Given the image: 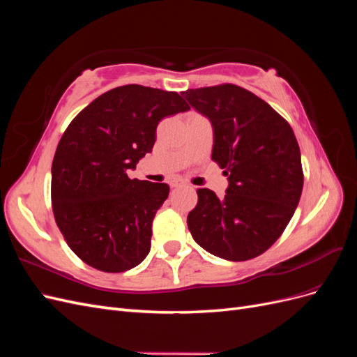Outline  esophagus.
<instances>
[{
	"label": "esophagus",
	"mask_w": 357,
	"mask_h": 357,
	"mask_svg": "<svg viewBox=\"0 0 357 357\" xmlns=\"http://www.w3.org/2000/svg\"><path fill=\"white\" fill-rule=\"evenodd\" d=\"M169 186L171 188H181V186H185V181H181L178 178H174V180L169 181Z\"/></svg>",
	"instance_id": "1"
}]
</instances>
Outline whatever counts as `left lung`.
<instances>
[{
  "label": "left lung",
  "instance_id": "obj_1",
  "mask_svg": "<svg viewBox=\"0 0 357 357\" xmlns=\"http://www.w3.org/2000/svg\"><path fill=\"white\" fill-rule=\"evenodd\" d=\"M213 125L211 159L229 186L219 199L198 189L188 214L202 248L226 261H248L266 252L294 215L304 186L301 152L286 119L250 91L225 83L183 92Z\"/></svg>",
  "mask_w": 357,
  "mask_h": 357
}]
</instances>
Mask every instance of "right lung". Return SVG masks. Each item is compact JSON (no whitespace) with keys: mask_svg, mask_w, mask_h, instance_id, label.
I'll use <instances>...</instances> for the list:
<instances>
[{"mask_svg":"<svg viewBox=\"0 0 357 357\" xmlns=\"http://www.w3.org/2000/svg\"><path fill=\"white\" fill-rule=\"evenodd\" d=\"M189 109L177 92L125 84L73 119L52 162V208L84 264L123 273L144 261L169 186L129 178L128 169L152 152L162 119Z\"/></svg>","mask_w":357,"mask_h":357,"instance_id":"obj_1","label":"right lung"}]
</instances>
